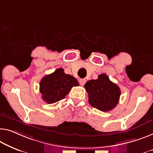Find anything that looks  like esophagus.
Returning <instances> with one entry per match:
<instances>
[{"label":"esophagus","instance_id":"obj_1","mask_svg":"<svg viewBox=\"0 0 153 153\" xmlns=\"http://www.w3.org/2000/svg\"><path fill=\"white\" fill-rule=\"evenodd\" d=\"M79 82L82 86H83V85H84V84L86 83V79H80L79 80Z\"/></svg>","mask_w":153,"mask_h":153}]
</instances>
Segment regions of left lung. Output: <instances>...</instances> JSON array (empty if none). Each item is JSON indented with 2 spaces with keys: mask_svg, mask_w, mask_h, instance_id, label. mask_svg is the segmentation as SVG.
Masks as SVG:
<instances>
[{
  "mask_svg": "<svg viewBox=\"0 0 153 153\" xmlns=\"http://www.w3.org/2000/svg\"><path fill=\"white\" fill-rule=\"evenodd\" d=\"M84 87L88 93L89 104L100 111L112 110L119 102L120 88L105 74L100 75L97 79L88 81Z\"/></svg>",
  "mask_w": 153,
  "mask_h": 153,
  "instance_id": "8db88e82",
  "label": "left lung"
}]
</instances>
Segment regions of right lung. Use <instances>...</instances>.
<instances>
[{"label":"right lung","instance_id":"obj_1","mask_svg":"<svg viewBox=\"0 0 153 153\" xmlns=\"http://www.w3.org/2000/svg\"><path fill=\"white\" fill-rule=\"evenodd\" d=\"M78 85L74 77L65 74L63 69L59 68L41 79L40 92L45 102L53 104L65 98L73 86Z\"/></svg>","mask_w":153,"mask_h":153}]
</instances>
